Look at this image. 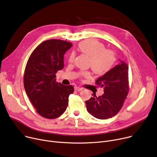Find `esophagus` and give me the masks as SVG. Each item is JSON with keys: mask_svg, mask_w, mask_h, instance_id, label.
<instances>
[{"mask_svg": "<svg viewBox=\"0 0 157 157\" xmlns=\"http://www.w3.org/2000/svg\"><path fill=\"white\" fill-rule=\"evenodd\" d=\"M75 91H81L82 90V88L79 86H75Z\"/></svg>", "mask_w": 157, "mask_h": 157, "instance_id": "34e87169", "label": "esophagus"}]
</instances>
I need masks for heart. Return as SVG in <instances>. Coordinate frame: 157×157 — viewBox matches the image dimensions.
Returning <instances> with one entry per match:
<instances>
[{
    "mask_svg": "<svg viewBox=\"0 0 157 157\" xmlns=\"http://www.w3.org/2000/svg\"><path fill=\"white\" fill-rule=\"evenodd\" d=\"M78 49L82 54L89 58L88 67L98 75H103L110 71L116 62V53L107 49L105 45L95 40H85L78 44ZM76 57L75 52H72L69 57V62H74ZM79 76L88 78L91 76L89 71H81Z\"/></svg>",
    "mask_w": 157,
    "mask_h": 157,
    "instance_id": "obj_1",
    "label": "heart"
}]
</instances>
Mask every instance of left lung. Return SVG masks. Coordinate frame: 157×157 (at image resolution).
Segmentation results:
<instances>
[{"label": "left lung", "mask_w": 157, "mask_h": 157, "mask_svg": "<svg viewBox=\"0 0 157 157\" xmlns=\"http://www.w3.org/2000/svg\"><path fill=\"white\" fill-rule=\"evenodd\" d=\"M95 84L103 87L104 93L86 101L88 112L99 119L111 118L120 111L129 90L128 66L124 61L97 79Z\"/></svg>", "instance_id": "obj_1"}]
</instances>
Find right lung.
<instances>
[{"label":"right lung","instance_id":"1","mask_svg":"<svg viewBox=\"0 0 157 157\" xmlns=\"http://www.w3.org/2000/svg\"><path fill=\"white\" fill-rule=\"evenodd\" d=\"M72 44L51 39L41 43L30 55L24 73V86L36 112L46 119L57 118L67 107L72 85L56 81V72L63 69L64 55Z\"/></svg>","mask_w":157,"mask_h":157}]
</instances>
